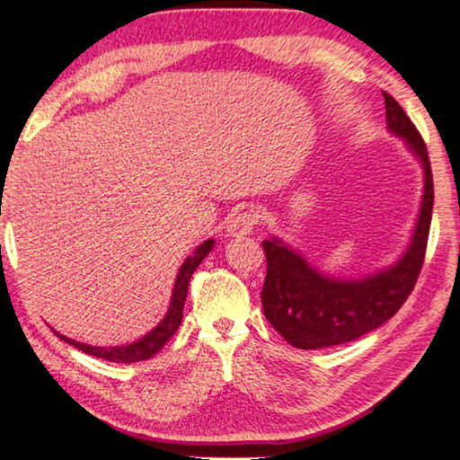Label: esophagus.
I'll use <instances>...</instances> for the list:
<instances>
[{"label": "esophagus", "mask_w": 460, "mask_h": 460, "mask_svg": "<svg viewBox=\"0 0 460 460\" xmlns=\"http://www.w3.org/2000/svg\"><path fill=\"white\" fill-rule=\"evenodd\" d=\"M255 225H257V211L243 209L231 217V221L227 225V233H229V237L251 235V231L255 229Z\"/></svg>", "instance_id": "1"}]
</instances>
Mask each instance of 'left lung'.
<instances>
[{
  "label": "left lung",
  "instance_id": "8db88e82",
  "mask_svg": "<svg viewBox=\"0 0 460 460\" xmlns=\"http://www.w3.org/2000/svg\"><path fill=\"white\" fill-rule=\"evenodd\" d=\"M386 129L404 141L422 167V197L411 241L393 265L365 277H332L279 237L263 241L267 277L261 293L267 321L296 349L350 343L379 329L407 301L425 261L433 215V173L427 146L394 99L383 92Z\"/></svg>",
  "mask_w": 460,
  "mask_h": 460
}]
</instances>
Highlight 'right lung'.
<instances>
[{"mask_svg":"<svg viewBox=\"0 0 460 460\" xmlns=\"http://www.w3.org/2000/svg\"><path fill=\"white\" fill-rule=\"evenodd\" d=\"M213 245H215V239L203 241L201 245L183 261V265L179 267V273L175 277V285H173V291H171V301H169V309L165 313V317L161 319L157 325L147 332V335H143L141 339L133 341V343L121 345V347L119 345L117 347H95V345L79 343V341H75V339L61 335V332L56 329H51V331L56 332L61 341L69 343L71 347L84 350V353L93 355L97 358H105V361H111V363L146 361V358L159 353V349H164V345L175 335V331L179 329V325H181L183 307H185L187 289H189V279H191L193 271L199 267L201 261L211 253Z\"/></svg>","mask_w":460,"mask_h":460,"instance_id":"add662e5","label":"right lung"}]
</instances>
